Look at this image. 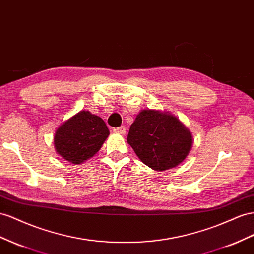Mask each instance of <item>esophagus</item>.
<instances>
[{
	"instance_id": "obj_1",
	"label": "esophagus",
	"mask_w": 254,
	"mask_h": 254,
	"mask_svg": "<svg viewBox=\"0 0 254 254\" xmlns=\"http://www.w3.org/2000/svg\"><path fill=\"white\" fill-rule=\"evenodd\" d=\"M113 131L115 133H120V134H125L126 133V127L125 126H121L118 128H114Z\"/></svg>"
}]
</instances>
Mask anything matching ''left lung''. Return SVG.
Segmentation results:
<instances>
[{
	"label": "left lung",
	"instance_id": "8db88e82",
	"mask_svg": "<svg viewBox=\"0 0 254 254\" xmlns=\"http://www.w3.org/2000/svg\"><path fill=\"white\" fill-rule=\"evenodd\" d=\"M127 142L144 164L155 171H164L186 159L193 138L173 114L147 109L136 115Z\"/></svg>",
	"mask_w": 254,
	"mask_h": 254
}]
</instances>
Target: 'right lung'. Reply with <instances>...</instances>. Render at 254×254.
I'll use <instances>...</instances> for the list:
<instances>
[{
    "label": "right lung",
    "instance_id": "1",
    "mask_svg": "<svg viewBox=\"0 0 254 254\" xmlns=\"http://www.w3.org/2000/svg\"><path fill=\"white\" fill-rule=\"evenodd\" d=\"M109 134L110 131L104 120L82 110L56 130L54 148L66 161L80 164L97 154Z\"/></svg>",
    "mask_w": 254,
    "mask_h": 254
}]
</instances>
